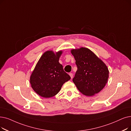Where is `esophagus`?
<instances>
[{
	"instance_id": "1",
	"label": "esophagus",
	"mask_w": 131,
	"mask_h": 131,
	"mask_svg": "<svg viewBox=\"0 0 131 131\" xmlns=\"http://www.w3.org/2000/svg\"><path fill=\"white\" fill-rule=\"evenodd\" d=\"M69 75H70V76L71 77V78L72 79V78H73V74H72V73H70L69 74Z\"/></svg>"
}]
</instances>
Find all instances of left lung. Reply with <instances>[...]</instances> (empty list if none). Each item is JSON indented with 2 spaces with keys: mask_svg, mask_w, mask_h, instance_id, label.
<instances>
[{
  "mask_svg": "<svg viewBox=\"0 0 131 131\" xmlns=\"http://www.w3.org/2000/svg\"><path fill=\"white\" fill-rule=\"evenodd\" d=\"M71 53L78 69L73 81L78 90L86 96L99 93L109 78V70L105 64L87 48L73 49Z\"/></svg>",
  "mask_w": 131,
  "mask_h": 131,
  "instance_id": "obj_1",
  "label": "left lung"
}]
</instances>
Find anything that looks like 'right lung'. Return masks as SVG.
<instances>
[{
	"label": "right lung",
	"mask_w": 131,
	"mask_h": 131,
	"mask_svg": "<svg viewBox=\"0 0 131 131\" xmlns=\"http://www.w3.org/2000/svg\"><path fill=\"white\" fill-rule=\"evenodd\" d=\"M61 53L59 51L55 54L51 51L45 52L31 74V87L42 97H53L59 92L62 84L71 79L59 62Z\"/></svg>",
	"instance_id": "right-lung-1"
}]
</instances>
